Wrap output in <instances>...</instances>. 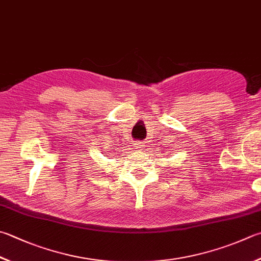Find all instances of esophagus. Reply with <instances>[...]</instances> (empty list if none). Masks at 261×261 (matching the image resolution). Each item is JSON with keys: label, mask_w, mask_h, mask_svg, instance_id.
<instances>
[{"label": "esophagus", "mask_w": 261, "mask_h": 261, "mask_svg": "<svg viewBox=\"0 0 261 261\" xmlns=\"http://www.w3.org/2000/svg\"><path fill=\"white\" fill-rule=\"evenodd\" d=\"M144 147H145V144L143 143V142H139V143L135 144V149L139 150V151L144 150Z\"/></svg>", "instance_id": "esophagus-1"}]
</instances>
